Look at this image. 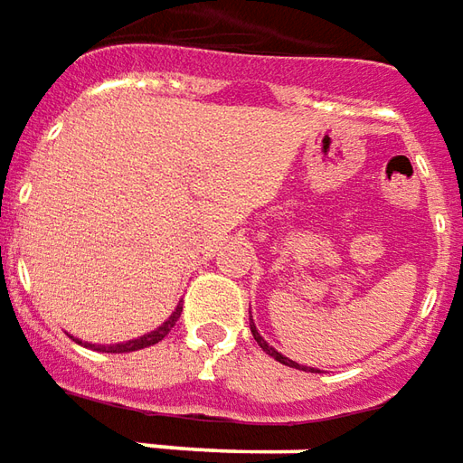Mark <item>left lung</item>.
<instances>
[{
    "mask_svg": "<svg viewBox=\"0 0 463 463\" xmlns=\"http://www.w3.org/2000/svg\"><path fill=\"white\" fill-rule=\"evenodd\" d=\"M249 326H251V334H254V339H257L259 346H261V349H264V352H267L269 356H274V359H277L279 364H287V366H294V369H301V372H319V369H314V366H299V364H297V362H291V359H287V356H284V354H281V352H277L274 346H269V344L264 342V336H261V334H259V331H257V326H254V321H249Z\"/></svg>",
    "mask_w": 463,
    "mask_h": 463,
    "instance_id": "8db88e82",
    "label": "left lung"
}]
</instances>
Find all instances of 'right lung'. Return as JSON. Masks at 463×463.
I'll use <instances>...</instances> for the list:
<instances>
[{
	"instance_id": "right-lung-1",
	"label": "right lung",
	"mask_w": 463,
	"mask_h": 463,
	"mask_svg": "<svg viewBox=\"0 0 463 463\" xmlns=\"http://www.w3.org/2000/svg\"><path fill=\"white\" fill-rule=\"evenodd\" d=\"M179 317H182V307H176L172 317L164 321L162 326H156V329L149 331V334H144V336H139V339H132V342H127V344H109V346H101V344H84V346H91L94 352H107V354L139 352V349H146V346H152V344L162 342L164 336L172 331V326L176 324V319H179ZM77 344H81L80 339H77Z\"/></svg>"
}]
</instances>
